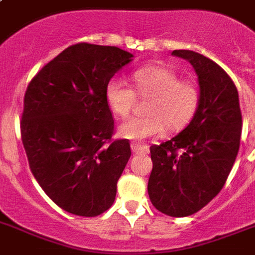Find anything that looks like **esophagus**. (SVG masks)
I'll return each instance as SVG.
<instances>
[{
    "label": "esophagus",
    "mask_w": 255,
    "mask_h": 255,
    "mask_svg": "<svg viewBox=\"0 0 255 255\" xmlns=\"http://www.w3.org/2000/svg\"><path fill=\"white\" fill-rule=\"evenodd\" d=\"M131 148L133 153H148L149 152V147L143 143H132Z\"/></svg>",
    "instance_id": "obj_1"
}]
</instances>
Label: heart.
<instances>
[{
	"label": "heart",
	"instance_id": "heart-1",
	"mask_svg": "<svg viewBox=\"0 0 255 255\" xmlns=\"http://www.w3.org/2000/svg\"><path fill=\"white\" fill-rule=\"evenodd\" d=\"M133 88L123 79L114 78L106 87V100L119 118L131 112L136 94L148 98L143 116L128 118L120 126L119 133L126 139L156 137L165 131L178 132L193 119L200 104V88L190 78H180L176 70L163 65L140 67L132 74Z\"/></svg>",
	"mask_w": 255,
	"mask_h": 255
}]
</instances>
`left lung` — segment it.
<instances>
[{"mask_svg": "<svg viewBox=\"0 0 255 255\" xmlns=\"http://www.w3.org/2000/svg\"><path fill=\"white\" fill-rule=\"evenodd\" d=\"M172 54L193 66L200 104L181 133L151 147L148 194L159 212L185 217L202 209L225 185L240 149L242 114L237 87L221 66L190 50Z\"/></svg>", "mask_w": 255, "mask_h": 255, "instance_id": "1", "label": "left lung"}]
</instances>
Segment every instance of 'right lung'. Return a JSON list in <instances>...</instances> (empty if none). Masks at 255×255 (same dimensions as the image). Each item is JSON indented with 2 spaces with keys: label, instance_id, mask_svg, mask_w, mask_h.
<instances>
[{
  "label": "right lung",
  "instance_id": "add662e5",
  "mask_svg": "<svg viewBox=\"0 0 255 255\" xmlns=\"http://www.w3.org/2000/svg\"><path fill=\"white\" fill-rule=\"evenodd\" d=\"M131 58L115 46L82 42L43 66L26 88L21 137L30 170L69 213L95 217L115 200L131 147L112 137L106 87Z\"/></svg>",
  "mask_w": 255,
  "mask_h": 255
}]
</instances>
